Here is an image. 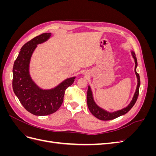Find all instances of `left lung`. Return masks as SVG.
Wrapping results in <instances>:
<instances>
[{
  "instance_id": "obj_1",
  "label": "left lung",
  "mask_w": 156,
  "mask_h": 156,
  "mask_svg": "<svg viewBox=\"0 0 156 156\" xmlns=\"http://www.w3.org/2000/svg\"><path fill=\"white\" fill-rule=\"evenodd\" d=\"M131 54L133 55V57L135 60V74L136 75V77H137V87H136V91L135 92V94L133 96V99H132L131 101L130 102V103L129 104V105L126 107V108H122L121 110L117 111L115 112H107L105 110L102 109L101 108H100V107H98L96 103L94 102V99H93V96H92V92L91 91L90 87H88V91H87V105L88 107L89 108L90 111L92 113V114L96 117L97 119H100L101 120H113L115 119L116 118L119 117L122 115H124L126 113L128 112L131 108L133 107V105H135V103L137 100L138 96H139V87H140V77L139 73L136 72V66H137V60H136V58L135 56V54L134 52L131 51Z\"/></svg>"
}]
</instances>
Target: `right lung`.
Returning a JSON list of instances; mask_svg holds the SVG:
<instances>
[{"label":"right lung","instance_id":"add662e5","mask_svg":"<svg viewBox=\"0 0 156 156\" xmlns=\"http://www.w3.org/2000/svg\"><path fill=\"white\" fill-rule=\"evenodd\" d=\"M51 33L37 36L23 45L13 67V92L25 109L36 116H45L55 112L62 105L66 90L74 82L75 77L64 80L57 87L43 90L32 81L29 74L32 55L37 44L48 40Z\"/></svg>","mask_w":156,"mask_h":156}]
</instances>
